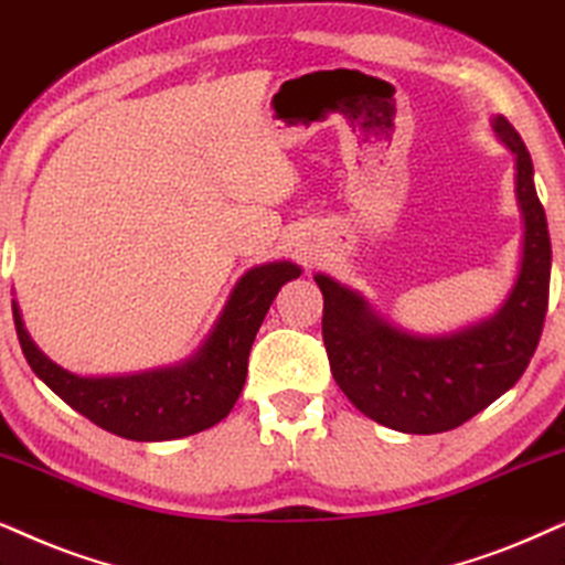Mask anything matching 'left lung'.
<instances>
[{"mask_svg": "<svg viewBox=\"0 0 565 565\" xmlns=\"http://www.w3.org/2000/svg\"><path fill=\"white\" fill-rule=\"evenodd\" d=\"M492 130L516 153V198L524 253L509 299L490 320L425 339L385 323L354 291L316 276L323 291V344L331 373L356 409L391 430H454L503 396L524 375L545 326L550 234L530 151L505 117Z\"/></svg>", "mask_w": 565, "mask_h": 565, "instance_id": "1", "label": "left lung"}]
</instances>
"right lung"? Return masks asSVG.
<instances>
[{
	"instance_id": "right-lung-1",
	"label": "right lung",
	"mask_w": 565,
	"mask_h": 565,
	"mask_svg": "<svg viewBox=\"0 0 565 565\" xmlns=\"http://www.w3.org/2000/svg\"><path fill=\"white\" fill-rule=\"evenodd\" d=\"M299 276L291 263L249 268L234 287L216 328L184 365L122 377H81L35 349L12 305L28 365L64 404L127 440H174L209 430L242 394L255 333L278 289Z\"/></svg>"
}]
</instances>
